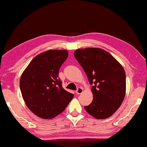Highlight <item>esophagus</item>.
Here are the masks:
<instances>
[{
    "instance_id": "esophagus-1",
    "label": "esophagus",
    "mask_w": 147,
    "mask_h": 147,
    "mask_svg": "<svg viewBox=\"0 0 147 147\" xmlns=\"http://www.w3.org/2000/svg\"><path fill=\"white\" fill-rule=\"evenodd\" d=\"M82 92H83V88H78V89H77V90L76 91V93L78 94H81Z\"/></svg>"
}]
</instances>
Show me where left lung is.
Here are the masks:
<instances>
[{"label":"left lung","instance_id":"1","mask_svg":"<svg viewBox=\"0 0 147 147\" xmlns=\"http://www.w3.org/2000/svg\"><path fill=\"white\" fill-rule=\"evenodd\" d=\"M74 56L92 85L93 100L84 106L94 118H108L121 105L126 93V74L121 65L104 50L78 49Z\"/></svg>","mask_w":147,"mask_h":147}]
</instances>
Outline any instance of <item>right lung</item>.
Segmentation results:
<instances>
[{"label":"right lung","mask_w":147,"mask_h":147,"mask_svg":"<svg viewBox=\"0 0 147 147\" xmlns=\"http://www.w3.org/2000/svg\"><path fill=\"white\" fill-rule=\"evenodd\" d=\"M68 57L63 50H49L35 57L22 74L20 89L28 108L43 119L65 110L74 94L62 87L59 70Z\"/></svg>","instance_id":"right-lung-1"}]
</instances>
